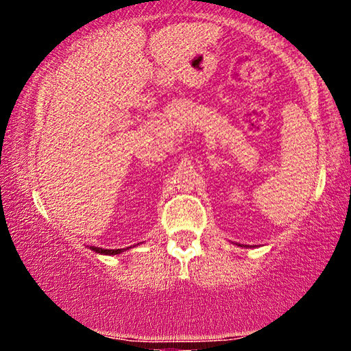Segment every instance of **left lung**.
<instances>
[{"label":"left lung","mask_w":351,"mask_h":351,"mask_svg":"<svg viewBox=\"0 0 351 351\" xmlns=\"http://www.w3.org/2000/svg\"><path fill=\"white\" fill-rule=\"evenodd\" d=\"M239 246H240V245H239ZM246 247H247V246H246Z\"/></svg>","instance_id":"left-lung-1"}]
</instances>
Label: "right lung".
Masks as SVG:
<instances>
[{
  "label": "right lung",
  "instance_id": "right-lung-1",
  "mask_svg": "<svg viewBox=\"0 0 351 351\" xmlns=\"http://www.w3.org/2000/svg\"><path fill=\"white\" fill-rule=\"evenodd\" d=\"M132 247V246H128ZM128 247H122V250H104V247H97V246H89L90 251L97 252V254H104V256H116V254H121V252L127 251Z\"/></svg>",
  "mask_w": 351,
  "mask_h": 351
}]
</instances>
